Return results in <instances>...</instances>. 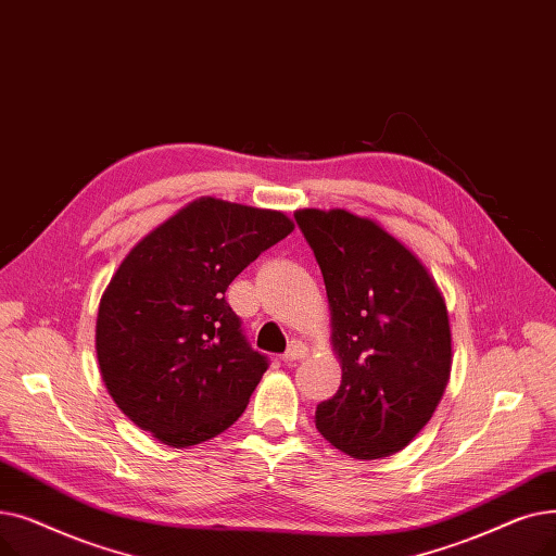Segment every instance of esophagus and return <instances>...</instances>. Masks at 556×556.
<instances>
[{"mask_svg":"<svg viewBox=\"0 0 556 556\" xmlns=\"http://www.w3.org/2000/svg\"><path fill=\"white\" fill-rule=\"evenodd\" d=\"M307 355V349L303 346V343H292V346H289V351L282 355V362L287 364V366H292V364H296L299 359H303Z\"/></svg>","mask_w":556,"mask_h":556,"instance_id":"esophagus-1","label":"esophagus"}]
</instances>
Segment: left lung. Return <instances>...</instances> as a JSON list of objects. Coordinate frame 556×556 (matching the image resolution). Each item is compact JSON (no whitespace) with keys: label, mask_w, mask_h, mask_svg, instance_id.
Returning a JSON list of instances; mask_svg holds the SVG:
<instances>
[{"label":"left lung","mask_w":556,"mask_h":556,"mask_svg":"<svg viewBox=\"0 0 556 556\" xmlns=\"http://www.w3.org/2000/svg\"><path fill=\"white\" fill-rule=\"evenodd\" d=\"M324 274L341 384L316 430L353 459H382L428 426L451 380L453 334L437 280L378 222L343 207L294 213Z\"/></svg>","instance_id":"8db88e82"}]
</instances>
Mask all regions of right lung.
Segmentation results:
<instances>
[{
  "instance_id": "right-lung-1",
  "label": "right lung",
  "mask_w": 556,
  "mask_h": 556,
  "mask_svg": "<svg viewBox=\"0 0 556 556\" xmlns=\"http://www.w3.org/2000/svg\"><path fill=\"white\" fill-rule=\"evenodd\" d=\"M294 230L280 210L201 197L128 251L101 296L97 359L136 426L188 447L228 430L267 371L228 285Z\"/></svg>"
}]
</instances>
